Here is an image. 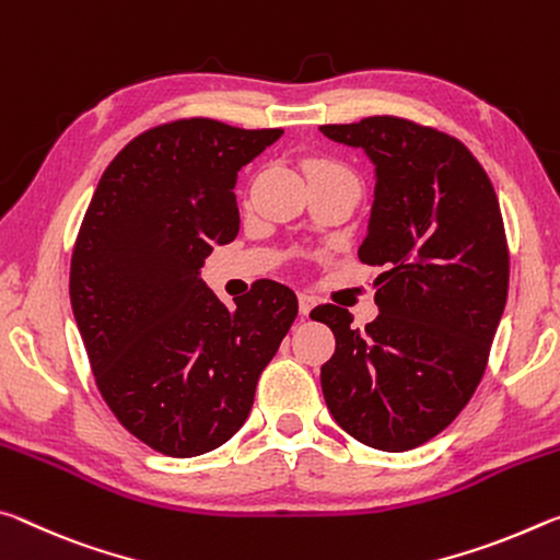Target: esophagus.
<instances>
[{
    "mask_svg": "<svg viewBox=\"0 0 560 560\" xmlns=\"http://www.w3.org/2000/svg\"><path fill=\"white\" fill-rule=\"evenodd\" d=\"M298 300H300V313L302 315H307L310 310H313V305H315V298L307 295V292H300Z\"/></svg>",
    "mask_w": 560,
    "mask_h": 560,
    "instance_id": "34e87169",
    "label": "esophagus"
}]
</instances>
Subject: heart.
<instances>
[{"label":"heart","mask_w":560,"mask_h":560,"mask_svg":"<svg viewBox=\"0 0 560 560\" xmlns=\"http://www.w3.org/2000/svg\"><path fill=\"white\" fill-rule=\"evenodd\" d=\"M315 173H347V176H354V173L342 166V163H337L332 159H313L307 161V176H315Z\"/></svg>","instance_id":"1"}]
</instances>
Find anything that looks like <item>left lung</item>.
<instances>
[{
  "label": "left lung",
  "instance_id": "8db88e82",
  "mask_svg": "<svg viewBox=\"0 0 560 560\" xmlns=\"http://www.w3.org/2000/svg\"><path fill=\"white\" fill-rule=\"evenodd\" d=\"M377 166L370 228L357 250L382 265L380 315L317 305L335 335L319 380L337 424L372 448L407 452L452 424L487 372L509 295V243L497 190L466 145L401 116L319 126Z\"/></svg>",
  "mask_w": 560,
  "mask_h": 560
}]
</instances>
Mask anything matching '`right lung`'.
<instances>
[{"label":"right lung","mask_w":560,"mask_h":560,"mask_svg":"<svg viewBox=\"0 0 560 560\" xmlns=\"http://www.w3.org/2000/svg\"><path fill=\"white\" fill-rule=\"evenodd\" d=\"M282 128L190 116L128 141L101 176L71 253L69 295L101 397L155 452L188 459L225 444L298 317L258 280L231 310L198 278L235 241L237 171Z\"/></svg>","instance_id":"obj_1"}]
</instances>
